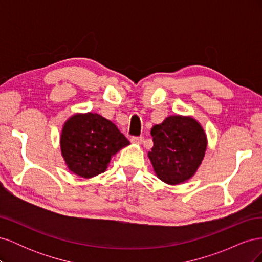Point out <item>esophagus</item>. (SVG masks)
<instances>
[{
  "instance_id": "esophagus-1",
  "label": "esophagus",
  "mask_w": 262,
  "mask_h": 262,
  "mask_svg": "<svg viewBox=\"0 0 262 262\" xmlns=\"http://www.w3.org/2000/svg\"><path fill=\"white\" fill-rule=\"evenodd\" d=\"M130 141L132 142V143L140 144V143H142V141H143V137H132Z\"/></svg>"
}]
</instances>
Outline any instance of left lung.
<instances>
[{
    "label": "left lung",
    "mask_w": 262,
    "mask_h": 262,
    "mask_svg": "<svg viewBox=\"0 0 262 262\" xmlns=\"http://www.w3.org/2000/svg\"><path fill=\"white\" fill-rule=\"evenodd\" d=\"M148 158L156 176L167 185L189 180L201 165L208 146L202 125L190 116H169L155 124Z\"/></svg>",
    "instance_id": "1"
}]
</instances>
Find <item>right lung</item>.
Here are the masks:
<instances>
[{"instance_id": "add662e5", "label": "right lung", "mask_w": 262, "mask_h": 262, "mask_svg": "<svg viewBox=\"0 0 262 262\" xmlns=\"http://www.w3.org/2000/svg\"><path fill=\"white\" fill-rule=\"evenodd\" d=\"M130 142L98 114H75L63 124L60 146L68 168L82 178L104 172L112 157Z\"/></svg>"}]
</instances>
